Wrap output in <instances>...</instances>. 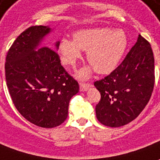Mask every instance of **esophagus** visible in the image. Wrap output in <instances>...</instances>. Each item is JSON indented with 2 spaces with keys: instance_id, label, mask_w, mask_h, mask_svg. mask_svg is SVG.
<instances>
[{
  "instance_id": "1",
  "label": "esophagus",
  "mask_w": 160,
  "mask_h": 160,
  "mask_svg": "<svg viewBox=\"0 0 160 160\" xmlns=\"http://www.w3.org/2000/svg\"><path fill=\"white\" fill-rule=\"evenodd\" d=\"M92 87V84L90 83H80V91L85 92V91H88L89 88Z\"/></svg>"
}]
</instances>
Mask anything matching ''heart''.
Instances as JSON below:
<instances>
[{
    "label": "heart",
    "instance_id": "obj_1",
    "mask_svg": "<svg viewBox=\"0 0 160 160\" xmlns=\"http://www.w3.org/2000/svg\"><path fill=\"white\" fill-rule=\"evenodd\" d=\"M127 46L128 39L124 30L99 28L78 31L73 34V40L61 39L59 50L62 62L72 68L82 59L81 50L86 51L88 61L96 72L108 74L119 65ZM90 71L89 68L83 69L79 77H88Z\"/></svg>",
    "mask_w": 160,
    "mask_h": 160
}]
</instances>
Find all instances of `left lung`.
<instances>
[{
    "instance_id": "left-lung-1",
    "label": "left lung",
    "mask_w": 160,
    "mask_h": 160,
    "mask_svg": "<svg viewBox=\"0 0 160 160\" xmlns=\"http://www.w3.org/2000/svg\"><path fill=\"white\" fill-rule=\"evenodd\" d=\"M154 82L153 53L150 43L139 34L121 64L94 82L100 92L95 107L98 120L111 127L132 121L148 103Z\"/></svg>"
}]
</instances>
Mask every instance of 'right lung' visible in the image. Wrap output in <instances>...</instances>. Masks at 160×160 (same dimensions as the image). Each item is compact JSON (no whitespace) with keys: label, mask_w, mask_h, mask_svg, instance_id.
<instances>
[{"label":"right lung","mask_w":160,"mask_h":160,"mask_svg":"<svg viewBox=\"0 0 160 160\" xmlns=\"http://www.w3.org/2000/svg\"><path fill=\"white\" fill-rule=\"evenodd\" d=\"M46 26L23 31L7 53L5 74L13 103L29 122L53 128L68 118L69 101L79 84L61 66L56 51L48 47L36 50L50 32ZM60 42H56V48Z\"/></svg>","instance_id":"right-lung-1"}]
</instances>
